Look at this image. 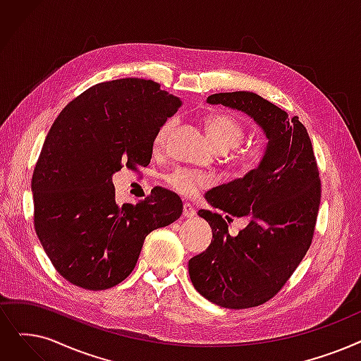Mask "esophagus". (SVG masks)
<instances>
[{
    "label": "esophagus",
    "mask_w": 361,
    "mask_h": 361,
    "mask_svg": "<svg viewBox=\"0 0 361 361\" xmlns=\"http://www.w3.org/2000/svg\"><path fill=\"white\" fill-rule=\"evenodd\" d=\"M196 215V211L195 208L190 205V203H184L183 207V216L184 218H193Z\"/></svg>",
    "instance_id": "1"
}]
</instances>
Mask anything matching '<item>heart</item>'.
Segmentation results:
<instances>
[{
    "mask_svg": "<svg viewBox=\"0 0 361 361\" xmlns=\"http://www.w3.org/2000/svg\"><path fill=\"white\" fill-rule=\"evenodd\" d=\"M176 127V119L171 118L166 119L161 127L156 131L153 137V147L159 150L165 146L168 135ZM207 128L212 138L215 147L219 152H228L234 147H238L245 137V130L242 123L227 114H215L207 118ZM259 158V153L257 150H242L239 153L238 161L242 166L250 168L257 164ZM168 183L172 189L177 190L181 195L192 196L202 187H207L209 184V178L205 176L196 174V172L187 171V169H177L176 172L168 177Z\"/></svg>",
    "mask_w": 361,
    "mask_h": 361,
    "instance_id": "b5f03b06",
    "label": "heart"
}]
</instances>
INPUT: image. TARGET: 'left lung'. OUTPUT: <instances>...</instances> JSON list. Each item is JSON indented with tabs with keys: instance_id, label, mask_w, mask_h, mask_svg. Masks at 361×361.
I'll use <instances>...</instances> for the list:
<instances>
[{
	"instance_id": "1",
	"label": "left lung",
	"mask_w": 361,
	"mask_h": 361,
	"mask_svg": "<svg viewBox=\"0 0 361 361\" xmlns=\"http://www.w3.org/2000/svg\"><path fill=\"white\" fill-rule=\"evenodd\" d=\"M207 102L249 115L269 145L255 169L205 195L227 215L197 212L209 223L214 240L189 261V274L195 289L219 307H257L283 288L311 245L322 197L319 168L298 116L289 118L249 91L218 92ZM228 214L250 219L238 237L229 236Z\"/></svg>"
}]
</instances>
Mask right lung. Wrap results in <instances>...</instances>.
Listing matches in <instances>:
<instances>
[{
  "label": "right lung",
  "mask_w": 361,
  "mask_h": 361,
  "mask_svg": "<svg viewBox=\"0 0 361 361\" xmlns=\"http://www.w3.org/2000/svg\"><path fill=\"white\" fill-rule=\"evenodd\" d=\"M180 106L158 82L123 78L88 88L51 125L32 176L34 226L72 285L116 286L134 270L147 234L183 214L181 199L162 187L119 207L112 183L122 166L149 165L156 131Z\"/></svg>",
  "instance_id": "obj_1"
}]
</instances>
